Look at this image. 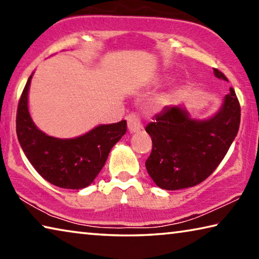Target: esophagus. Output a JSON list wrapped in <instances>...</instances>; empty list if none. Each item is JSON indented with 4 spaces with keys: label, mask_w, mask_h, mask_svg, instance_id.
Instances as JSON below:
<instances>
[{
    "label": "esophagus",
    "mask_w": 259,
    "mask_h": 259,
    "mask_svg": "<svg viewBox=\"0 0 259 259\" xmlns=\"http://www.w3.org/2000/svg\"><path fill=\"white\" fill-rule=\"evenodd\" d=\"M126 121H128V128L130 133H137V131L143 128L138 114L130 113L129 115L126 116Z\"/></svg>",
    "instance_id": "34e87169"
}]
</instances>
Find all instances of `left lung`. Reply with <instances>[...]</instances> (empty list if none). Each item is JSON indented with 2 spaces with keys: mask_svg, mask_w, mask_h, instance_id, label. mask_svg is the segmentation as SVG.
<instances>
[{
  "mask_svg": "<svg viewBox=\"0 0 259 259\" xmlns=\"http://www.w3.org/2000/svg\"><path fill=\"white\" fill-rule=\"evenodd\" d=\"M216 77H227L213 68ZM241 108L233 88L219 111L208 120L191 119L182 106H166L148 123L152 152L146 169L156 186L175 191L192 187L211 175L236 137Z\"/></svg>",
  "mask_w": 259,
  "mask_h": 259,
  "instance_id": "1",
  "label": "left lung"
}]
</instances>
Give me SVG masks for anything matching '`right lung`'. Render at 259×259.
I'll list each match as a JSON object with an SVG mask.
<instances>
[{"instance_id":"right-lung-1","label":"right lung","mask_w":259,"mask_h":259,"mask_svg":"<svg viewBox=\"0 0 259 259\" xmlns=\"http://www.w3.org/2000/svg\"><path fill=\"white\" fill-rule=\"evenodd\" d=\"M33 74L24 88L17 109V137L34 169L52 185L81 190L95 181L112 147L126 133V121L100 124L80 137L60 139L48 136L34 124L28 111Z\"/></svg>"}]
</instances>
